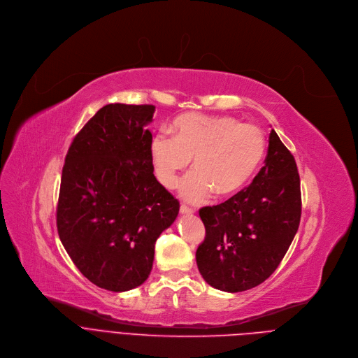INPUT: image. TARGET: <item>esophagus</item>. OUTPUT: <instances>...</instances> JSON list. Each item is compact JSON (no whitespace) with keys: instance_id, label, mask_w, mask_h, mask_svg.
Instances as JSON below:
<instances>
[{"instance_id":"esophagus-1","label":"esophagus","mask_w":358,"mask_h":358,"mask_svg":"<svg viewBox=\"0 0 358 358\" xmlns=\"http://www.w3.org/2000/svg\"><path fill=\"white\" fill-rule=\"evenodd\" d=\"M194 211H196V210L188 207V206H185V204H181V207H180V213H181V214H192Z\"/></svg>"}]
</instances>
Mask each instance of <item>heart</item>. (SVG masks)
I'll return each instance as SVG.
<instances>
[{"mask_svg":"<svg viewBox=\"0 0 358 358\" xmlns=\"http://www.w3.org/2000/svg\"><path fill=\"white\" fill-rule=\"evenodd\" d=\"M267 137L259 127L241 124L234 117L184 114L176 118L171 137L158 134L150 145L157 180L169 189L192 159V173L181 184V197L191 203L211 192L230 197L238 192L262 167Z\"/></svg>","mask_w":358,"mask_h":358,"instance_id":"1","label":"heart"}]
</instances>
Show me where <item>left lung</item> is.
<instances>
[{
  "label": "left lung",
  "mask_w": 358,
  "mask_h": 358,
  "mask_svg": "<svg viewBox=\"0 0 358 358\" xmlns=\"http://www.w3.org/2000/svg\"><path fill=\"white\" fill-rule=\"evenodd\" d=\"M206 237L196 258L214 288L240 292L266 281L280 266L301 218L296 159L270 133L266 164L252 182L227 201L199 211Z\"/></svg>",
  "instance_id": "8db88e82"
}]
</instances>
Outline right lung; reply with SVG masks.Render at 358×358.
Wrapping results in <instances>:
<instances>
[{"label": "right lung", "instance_id": "1", "mask_svg": "<svg viewBox=\"0 0 358 358\" xmlns=\"http://www.w3.org/2000/svg\"><path fill=\"white\" fill-rule=\"evenodd\" d=\"M154 106L108 104L74 137L57 204L59 240L92 284L127 291L150 275L154 245L180 203L154 177Z\"/></svg>", "mask_w": 358, "mask_h": 358}]
</instances>
